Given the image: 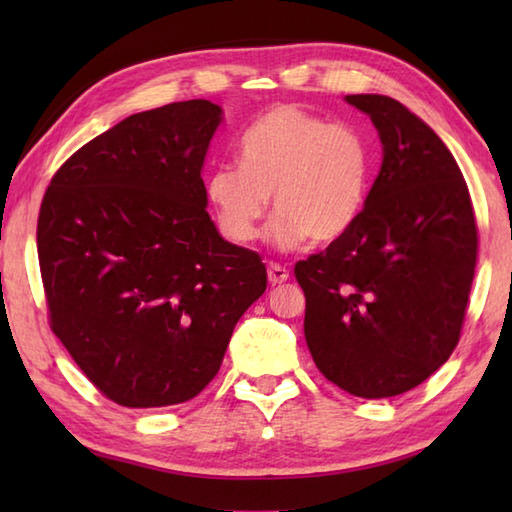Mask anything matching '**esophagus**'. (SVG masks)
Listing matches in <instances>:
<instances>
[{"label": "esophagus", "instance_id": "obj_1", "mask_svg": "<svg viewBox=\"0 0 512 512\" xmlns=\"http://www.w3.org/2000/svg\"><path fill=\"white\" fill-rule=\"evenodd\" d=\"M288 270L284 268V266H279V264H270L268 266V281L273 286H281V284H286L288 281Z\"/></svg>", "mask_w": 512, "mask_h": 512}]
</instances>
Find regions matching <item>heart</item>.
Wrapping results in <instances>:
<instances>
[{
  "label": "heart",
  "mask_w": 512,
  "mask_h": 512,
  "mask_svg": "<svg viewBox=\"0 0 512 512\" xmlns=\"http://www.w3.org/2000/svg\"><path fill=\"white\" fill-rule=\"evenodd\" d=\"M237 165H217L206 178V200L220 231L235 244H250L268 213L273 244L292 250L312 239L343 237L369 189V149L356 127L328 123L299 105H277L244 129Z\"/></svg>",
  "instance_id": "1"
}]
</instances>
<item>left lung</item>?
I'll return each instance as SVG.
<instances>
[{"label":"left lung","instance_id":"8db88e82","mask_svg":"<svg viewBox=\"0 0 512 512\" xmlns=\"http://www.w3.org/2000/svg\"><path fill=\"white\" fill-rule=\"evenodd\" d=\"M372 118L383 165L354 226L295 266L308 350L319 372L358 398L405 394L460 341L477 226L458 162L396 99L350 94Z\"/></svg>","mask_w":512,"mask_h":512}]
</instances>
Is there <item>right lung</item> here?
Returning a JSON list of instances; mask_svg holds the SVG:
<instances>
[{"instance_id": "right-lung-1", "label": "right lung", "mask_w": 512, "mask_h": 512, "mask_svg": "<svg viewBox=\"0 0 512 512\" xmlns=\"http://www.w3.org/2000/svg\"><path fill=\"white\" fill-rule=\"evenodd\" d=\"M222 114L204 99L132 114L65 160L43 195L50 328L123 407L198 396L266 290L259 255L206 213L202 167Z\"/></svg>"}]
</instances>
